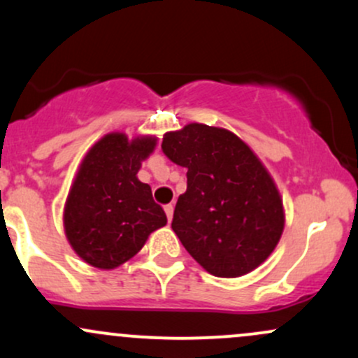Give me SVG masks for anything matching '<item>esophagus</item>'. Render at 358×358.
Instances as JSON below:
<instances>
[{"mask_svg": "<svg viewBox=\"0 0 358 358\" xmlns=\"http://www.w3.org/2000/svg\"><path fill=\"white\" fill-rule=\"evenodd\" d=\"M173 205H165V212H166V217H168V222H171V219H173Z\"/></svg>", "mask_w": 358, "mask_h": 358, "instance_id": "1", "label": "esophagus"}]
</instances>
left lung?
I'll return each instance as SVG.
<instances>
[{
	"label": "left lung",
	"instance_id": "1",
	"mask_svg": "<svg viewBox=\"0 0 358 358\" xmlns=\"http://www.w3.org/2000/svg\"><path fill=\"white\" fill-rule=\"evenodd\" d=\"M162 150L187 168L171 229L188 254L217 278L259 268L286 222L281 193L259 156L232 131L200 122L168 131Z\"/></svg>",
	"mask_w": 358,
	"mask_h": 358
}]
</instances>
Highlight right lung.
<instances>
[{"instance_id":"1","label":"right lung","mask_w":358,"mask_h":358,"mask_svg":"<svg viewBox=\"0 0 358 358\" xmlns=\"http://www.w3.org/2000/svg\"><path fill=\"white\" fill-rule=\"evenodd\" d=\"M156 145L153 134L129 139L113 131L82 158L64 205V231L73 252L94 268H119L166 225L151 187L138 178Z\"/></svg>"}]
</instances>
